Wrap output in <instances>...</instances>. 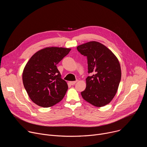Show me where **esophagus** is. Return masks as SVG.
Segmentation results:
<instances>
[{
    "instance_id": "esophagus-1",
    "label": "esophagus",
    "mask_w": 147,
    "mask_h": 147,
    "mask_svg": "<svg viewBox=\"0 0 147 147\" xmlns=\"http://www.w3.org/2000/svg\"><path fill=\"white\" fill-rule=\"evenodd\" d=\"M77 82V81H70V84L71 85H74Z\"/></svg>"
}]
</instances>
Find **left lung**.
<instances>
[{
    "label": "left lung",
    "mask_w": 147,
    "mask_h": 147,
    "mask_svg": "<svg viewBox=\"0 0 147 147\" xmlns=\"http://www.w3.org/2000/svg\"><path fill=\"white\" fill-rule=\"evenodd\" d=\"M87 57L88 73L83 99L96 107L109 103L115 96L121 80L120 65L117 57L106 46L90 41L77 47Z\"/></svg>",
    "instance_id": "left-lung-1"
}]
</instances>
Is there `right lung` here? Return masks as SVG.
<instances>
[{
	"instance_id": "1",
	"label": "right lung",
	"mask_w": 147,
	"mask_h": 147,
	"mask_svg": "<svg viewBox=\"0 0 147 147\" xmlns=\"http://www.w3.org/2000/svg\"><path fill=\"white\" fill-rule=\"evenodd\" d=\"M71 51L70 48L47 47L34 54L24 69L23 82L31 100L48 108L62 100L68 89L61 78L56 65Z\"/></svg>"
}]
</instances>
